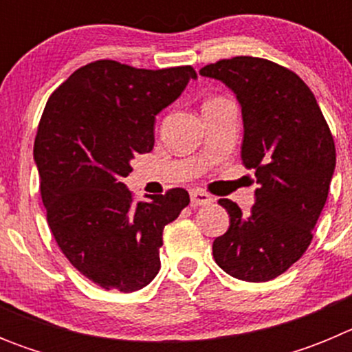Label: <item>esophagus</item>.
Returning a JSON list of instances; mask_svg holds the SVG:
<instances>
[{"label":"esophagus","instance_id":"1","mask_svg":"<svg viewBox=\"0 0 352 352\" xmlns=\"http://www.w3.org/2000/svg\"><path fill=\"white\" fill-rule=\"evenodd\" d=\"M190 201H192V204H194V206H210L214 199L211 197L210 194H206V192H203V190H192L190 192Z\"/></svg>","mask_w":352,"mask_h":352}]
</instances>
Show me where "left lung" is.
I'll return each mask as SVG.
<instances>
[{
  "label": "left lung",
  "instance_id": "1",
  "mask_svg": "<svg viewBox=\"0 0 352 352\" xmlns=\"http://www.w3.org/2000/svg\"><path fill=\"white\" fill-rule=\"evenodd\" d=\"M199 74L236 95L243 120L241 160L257 178L250 214L229 199L219 201L231 226L213 241V257L234 278L268 282L287 272L312 241L337 164L333 138L309 86L280 65L236 56Z\"/></svg>",
  "mask_w": 352,
  "mask_h": 352
}]
</instances>
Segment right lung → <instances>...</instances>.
<instances>
[{
    "instance_id": "add662e5",
    "label": "right lung",
    "mask_w": 352,
    "mask_h": 352,
    "mask_svg": "<svg viewBox=\"0 0 352 352\" xmlns=\"http://www.w3.org/2000/svg\"><path fill=\"white\" fill-rule=\"evenodd\" d=\"M194 79L192 67L102 60L74 72L43 109L33 158L49 227L72 266L107 291L153 280L164 227L190 203L185 188L133 203L123 178L153 149L157 114Z\"/></svg>"
}]
</instances>
